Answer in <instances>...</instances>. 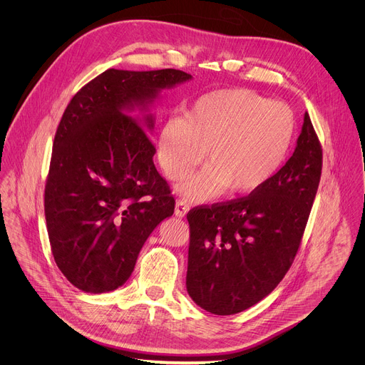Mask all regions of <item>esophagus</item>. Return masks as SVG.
<instances>
[{
  "instance_id": "1",
  "label": "esophagus",
  "mask_w": 365,
  "mask_h": 365,
  "mask_svg": "<svg viewBox=\"0 0 365 365\" xmlns=\"http://www.w3.org/2000/svg\"><path fill=\"white\" fill-rule=\"evenodd\" d=\"M189 211V205L186 200H178L175 206V215L179 218H185Z\"/></svg>"
}]
</instances>
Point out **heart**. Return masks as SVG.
<instances>
[{
  "label": "heart",
  "mask_w": 365,
  "mask_h": 365,
  "mask_svg": "<svg viewBox=\"0 0 365 365\" xmlns=\"http://www.w3.org/2000/svg\"><path fill=\"white\" fill-rule=\"evenodd\" d=\"M296 131L284 102L250 89H220L199 96L186 117H170L158 135L159 163L172 180L182 179L203 158L210 162L178 190L206 202L231 187L247 195L263 187L279 170Z\"/></svg>",
  "instance_id": "heart-1"
}]
</instances>
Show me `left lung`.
Returning <instances> with one entry per match:
<instances>
[{
    "mask_svg": "<svg viewBox=\"0 0 365 365\" xmlns=\"http://www.w3.org/2000/svg\"><path fill=\"white\" fill-rule=\"evenodd\" d=\"M322 170L310 117L286 165L247 197L187 214L186 289L214 315H234L269 296L297 252Z\"/></svg>",
    "mask_w": 365,
    "mask_h": 365,
    "instance_id": "obj_1",
    "label": "left lung"
}]
</instances>
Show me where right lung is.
<instances>
[{
  "mask_svg": "<svg viewBox=\"0 0 365 365\" xmlns=\"http://www.w3.org/2000/svg\"><path fill=\"white\" fill-rule=\"evenodd\" d=\"M190 79L176 69H108L65 110L44 215L55 262L79 290L99 294L121 287L150 234L173 215L175 199L153 162L150 108L163 91Z\"/></svg>",
  "mask_w": 365,
  "mask_h": 365,
  "instance_id": "right-lung-1",
  "label": "right lung"
}]
</instances>
